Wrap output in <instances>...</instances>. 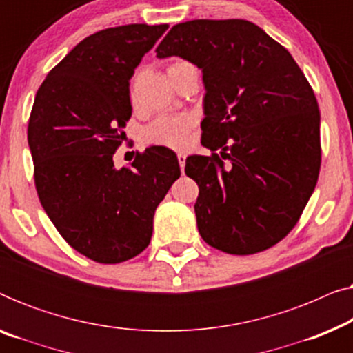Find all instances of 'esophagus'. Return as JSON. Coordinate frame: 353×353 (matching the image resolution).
Instances as JSON below:
<instances>
[{
	"label": "esophagus",
	"instance_id": "obj_1",
	"mask_svg": "<svg viewBox=\"0 0 353 353\" xmlns=\"http://www.w3.org/2000/svg\"><path fill=\"white\" fill-rule=\"evenodd\" d=\"M176 159H178V163H180V167L183 170V168H185V163H186V156H185V154H178Z\"/></svg>",
	"mask_w": 353,
	"mask_h": 353
}]
</instances>
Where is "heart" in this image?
I'll return each instance as SVG.
<instances>
[{
    "label": "heart",
    "instance_id": "1",
    "mask_svg": "<svg viewBox=\"0 0 353 353\" xmlns=\"http://www.w3.org/2000/svg\"><path fill=\"white\" fill-rule=\"evenodd\" d=\"M186 64L185 61L172 62L167 67L168 70H173L178 65ZM194 125L191 115L178 114V115H159L154 119L151 123L144 130V139L149 144H156V146H165L172 149H181L186 146L188 139H190V132Z\"/></svg>",
    "mask_w": 353,
    "mask_h": 353
}]
</instances>
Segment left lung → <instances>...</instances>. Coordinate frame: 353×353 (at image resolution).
<instances>
[{
	"instance_id": "left-lung-1",
	"label": "left lung",
	"mask_w": 353,
	"mask_h": 353,
	"mask_svg": "<svg viewBox=\"0 0 353 353\" xmlns=\"http://www.w3.org/2000/svg\"><path fill=\"white\" fill-rule=\"evenodd\" d=\"M156 51L202 69L201 143L212 154L185 167L199 186L202 239L233 255L273 248L301 219L321 165L320 110L301 67L244 19L178 23Z\"/></svg>"
}]
</instances>
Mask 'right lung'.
<instances>
[{
    "label": "right lung",
    "instance_id": "obj_1",
    "mask_svg": "<svg viewBox=\"0 0 353 353\" xmlns=\"http://www.w3.org/2000/svg\"><path fill=\"white\" fill-rule=\"evenodd\" d=\"M168 28L130 23L80 41L37 91L28 119L33 178L43 209L77 252L120 263L151 243L152 219L180 178L175 152H137L132 167H114L132 117L130 79Z\"/></svg>",
    "mask_w": 353,
    "mask_h": 353
}]
</instances>
